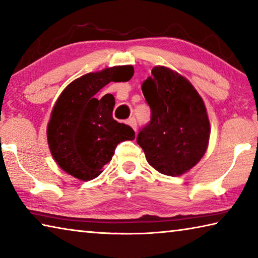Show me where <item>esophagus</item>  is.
Wrapping results in <instances>:
<instances>
[{
    "label": "esophagus",
    "instance_id": "esophagus-1",
    "mask_svg": "<svg viewBox=\"0 0 258 258\" xmlns=\"http://www.w3.org/2000/svg\"><path fill=\"white\" fill-rule=\"evenodd\" d=\"M127 124L131 126V127H132L135 132H137V128H138V124H137V119L134 118V117H132V118H130L128 120H127Z\"/></svg>",
    "mask_w": 258,
    "mask_h": 258
}]
</instances>
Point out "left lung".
I'll list each match as a JSON object with an SVG mask.
<instances>
[{"mask_svg": "<svg viewBox=\"0 0 258 258\" xmlns=\"http://www.w3.org/2000/svg\"><path fill=\"white\" fill-rule=\"evenodd\" d=\"M142 92L151 119L139 132L138 145L159 173L180 176L207 150L211 125L203 99L185 77L164 66L152 68Z\"/></svg>", "mask_w": 258, "mask_h": 258, "instance_id": "obj_1", "label": "left lung"}]
</instances>
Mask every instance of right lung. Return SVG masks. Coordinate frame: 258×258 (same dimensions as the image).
<instances>
[{
	"label": "right lung",
	"mask_w": 258,
	"mask_h": 258,
	"mask_svg": "<svg viewBox=\"0 0 258 258\" xmlns=\"http://www.w3.org/2000/svg\"><path fill=\"white\" fill-rule=\"evenodd\" d=\"M132 66H116L89 73L73 81L56 100L47 124L51 155L69 175L82 181L93 180L111 160L118 143L134 140L128 125L112 118L115 98H95L110 82H127Z\"/></svg>",
	"instance_id": "add662e5"
}]
</instances>
